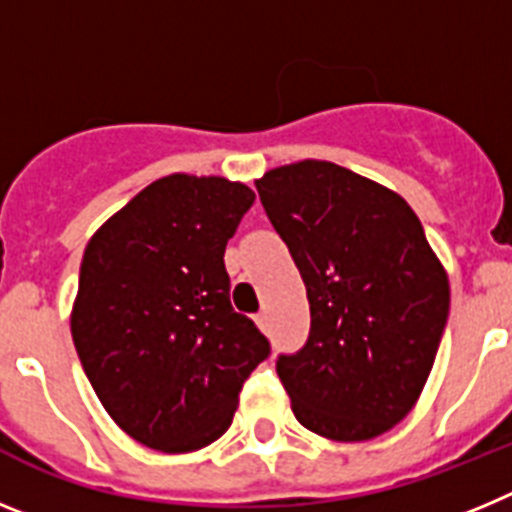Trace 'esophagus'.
Instances as JSON below:
<instances>
[{
  "instance_id": "esophagus-1",
  "label": "esophagus",
  "mask_w": 512,
  "mask_h": 512,
  "mask_svg": "<svg viewBox=\"0 0 512 512\" xmlns=\"http://www.w3.org/2000/svg\"><path fill=\"white\" fill-rule=\"evenodd\" d=\"M256 323H259L261 330H266L269 328V315H266V312H259V315H256Z\"/></svg>"
}]
</instances>
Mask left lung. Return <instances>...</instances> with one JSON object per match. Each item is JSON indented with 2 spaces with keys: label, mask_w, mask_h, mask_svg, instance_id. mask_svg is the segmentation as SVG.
<instances>
[{
  "label": "left lung",
  "mask_w": 512,
  "mask_h": 512,
  "mask_svg": "<svg viewBox=\"0 0 512 512\" xmlns=\"http://www.w3.org/2000/svg\"><path fill=\"white\" fill-rule=\"evenodd\" d=\"M310 302V336L277 359L292 413L333 441L382 436L413 410L449 320V277L400 194L330 161L256 182Z\"/></svg>",
  "instance_id": "left-lung-1"
}]
</instances>
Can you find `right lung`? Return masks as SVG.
<instances>
[{
    "instance_id": "1",
    "label": "right lung",
    "mask_w": 512,
    "mask_h": 512,
    "mask_svg": "<svg viewBox=\"0 0 512 512\" xmlns=\"http://www.w3.org/2000/svg\"><path fill=\"white\" fill-rule=\"evenodd\" d=\"M256 194L223 176L148 184L87 243L71 336L99 402L148 449L184 454L233 423L271 354L230 305L225 246Z\"/></svg>"
}]
</instances>
